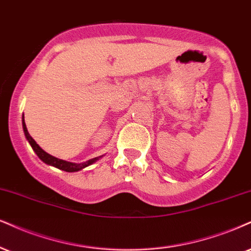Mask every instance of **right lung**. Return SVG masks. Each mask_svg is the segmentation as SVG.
I'll list each match as a JSON object with an SVG mask.
<instances>
[{
  "instance_id": "add662e5",
  "label": "right lung",
  "mask_w": 251,
  "mask_h": 251,
  "mask_svg": "<svg viewBox=\"0 0 251 251\" xmlns=\"http://www.w3.org/2000/svg\"><path fill=\"white\" fill-rule=\"evenodd\" d=\"M22 125H23L24 135H25L26 140L30 143L31 148H32L33 151H35L37 156L39 157V159L48 164V165H52V166H54V168L63 170V171H66V172H76V171H80V170H82L83 168H86V166L91 165V164L97 162V160L99 159V157H97V158L89 159V160H87V162L76 164V163L66 162V160H63V159H59V158H55V157L51 156V154H49L48 152H45V151L43 150L42 148H40L39 145L36 143V141L33 140L32 137H31L29 131H27V129H26L25 122H24V115H23V122H22Z\"/></svg>"
}]
</instances>
